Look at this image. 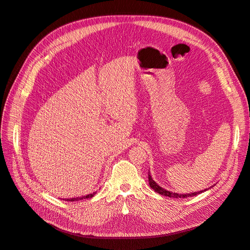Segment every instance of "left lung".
<instances>
[{
	"mask_svg": "<svg viewBox=\"0 0 250 250\" xmlns=\"http://www.w3.org/2000/svg\"><path fill=\"white\" fill-rule=\"evenodd\" d=\"M148 179H149L150 188H152L156 193L161 194V195H163V196H168V197H172V198H188V197H193V196H196V195H198V194H200V193H202V192H204V191H207V190H204V191L202 190V191H199V192H194V193H188V194L172 193V192H170V191L165 190V188H163L162 187L158 186V185L155 183V181L152 179V177H151L150 172L148 173Z\"/></svg>",
	"mask_w": 250,
	"mask_h": 250,
	"instance_id": "obj_1",
	"label": "left lung"
}]
</instances>
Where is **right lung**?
Returning a JSON list of instances; mask_svg holds the SVG:
<instances>
[{"mask_svg":"<svg viewBox=\"0 0 250 250\" xmlns=\"http://www.w3.org/2000/svg\"><path fill=\"white\" fill-rule=\"evenodd\" d=\"M97 192H94L93 194H88L86 196H83V197H78V198H67V199H64L66 201H78V200H81V199H86V198H92L94 197V195L96 194Z\"/></svg>","mask_w":250,"mask_h":250,"instance_id":"1","label":"right lung"}]
</instances>
